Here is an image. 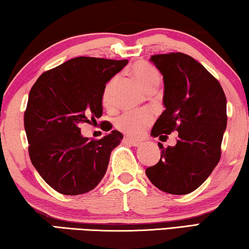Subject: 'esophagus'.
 <instances>
[{
    "mask_svg": "<svg viewBox=\"0 0 249 249\" xmlns=\"http://www.w3.org/2000/svg\"><path fill=\"white\" fill-rule=\"evenodd\" d=\"M124 142L127 143V145H130L132 147H138L140 146V142H137V140H132V139H129V138H124Z\"/></svg>",
    "mask_w": 249,
    "mask_h": 249,
    "instance_id": "34e87169",
    "label": "esophagus"
}]
</instances>
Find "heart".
Listing matches in <instances>:
<instances>
[{
  "label": "heart",
  "mask_w": 249,
  "mask_h": 249,
  "mask_svg": "<svg viewBox=\"0 0 249 249\" xmlns=\"http://www.w3.org/2000/svg\"><path fill=\"white\" fill-rule=\"evenodd\" d=\"M130 71L132 76L145 91H148L150 88L160 84V75L157 71L148 64L142 62L133 64ZM117 81L118 78L113 77L104 88L102 100L106 106H110L112 103ZM153 119L154 116L149 110L127 111L117 118L116 127L131 138H138L149 127Z\"/></svg>",
  "instance_id": "heart-1"
}]
</instances>
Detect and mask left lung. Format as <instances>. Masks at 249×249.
Instances as JSON below:
<instances>
[{"mask_svg":"<svg viewBox=\"0 0 249 249\" xmlns=\"http://www.w3.org/2000/svg\"><path fill=\"white\" fill-rule=\"evenodd\" d=\"M164 80V112L150 135L166 138L178 131L175 146L164 148L160 160L146 169L153 184L169 194L196 190L217 166L227 127V100L219 83L196 59L182 53L150 57Z\"/></svg>","mask_w":249,"mask_h":249,"instance_id":"left-lung-1","label":"left lung"}]
</instances>
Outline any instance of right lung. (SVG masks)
<instances>
[{
    "instance_id": "right-lung-1",
    "label": "right lung",
    "mask_w": 249,
    "mask_h": 249,
    "mask_svg": "<svg viewBox=\"0 0 249 249\" xmlns=\"http://www.w3.org/2000/svg\"><path fill=\"white\" fill-rule=\"evenodd\" d=\"M127 59L76 57L41 74L29 93L24 130L31 163L47 184L65 196L88 193L106 174L122 133L99 140L82 136L80 124L102 116L106 84Z\"/></svg>"
}]
</instances>
